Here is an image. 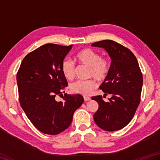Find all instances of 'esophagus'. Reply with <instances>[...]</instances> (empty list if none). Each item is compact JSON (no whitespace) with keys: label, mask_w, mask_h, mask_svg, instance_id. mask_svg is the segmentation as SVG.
Here are the masks:
<instances>
[{"label":"esophagus","mask_w":160,"mask_h":160,"mask_svg":"<svg viewBox=\"0 0 160 160\" xmlns=\"http://www.w3.org/2000/svg\"><path fill=\"white\" fill-rule=\"evenodd\" d=\"M91 99L90 97H87V96H84V100H85V102H88V101H90Z\"/></svg>","instance_id":"obj_1"}]
</instances>
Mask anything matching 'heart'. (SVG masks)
Instances as JSON below:
<instances>
[{
	"label": "heart",
	"instance_id": "b5f03b06",
	"mask_svg": "<svg viewBox=\"0 0 160 160\" xmlns=\"http://www.w3.org/2000/svg\"><path fill=\"white\" fill-rule=\"evenodd\" d=\"M75 59L80 64L89 67L88 77L94 78L97 81L106 79L110 70V62L107 58H101L97 51L86 48L80 51L75 55ZM61 71L68 80H71L75 75L73 62L68 58L64 59L61 64ZM96 88V83L92 80H76L69 86L71 92L88 95Z\"/></svg>",
	"mask_w": 160,
	"mask_h": 160
}]
</instances>
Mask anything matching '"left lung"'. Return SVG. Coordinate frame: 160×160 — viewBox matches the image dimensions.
Wrapping results in <instances>:
<instances>
[{"instance_id": "1", "label": "left lung", "mask_w": 160, "mask_h": 160, "mask_svg": "<svg viewBox=\"0 0 160 160\" xmlns=\"http://www.w3.org/2000/svg\"><path fill=\"white\" fill-rule=\"evenodd\" d=\"M92 46L104 48L112 59L109 74L99 87L105 96L109 94L112 97L107 102L100 95L92 97L99 104L94 121L104 131H118L128 125L140 104L141 70L134 54L117 42L107 39Z\"/></svg>"}]
</instances>
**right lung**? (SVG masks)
<instances>
[{
	"label": "right lung",
	"mask_w": 160,
	"mask_h": 160,
	"mask_svg": "<svg viewBox=\"0 0 160 160\" xmlns=\"http://www.w3.org/2000/svg\"><path fill=\"white\" fill-rule=\"evenodd\" d=\"M72 47L43 45L23 58L17 73L21 107L35 128L45 134L65 131L84 102L79 94H65L63 101H56V96H63L62 91L68 86L61 64Z\"/></svg>",
	"instance_id": "obj_1"
}]
</instances>
